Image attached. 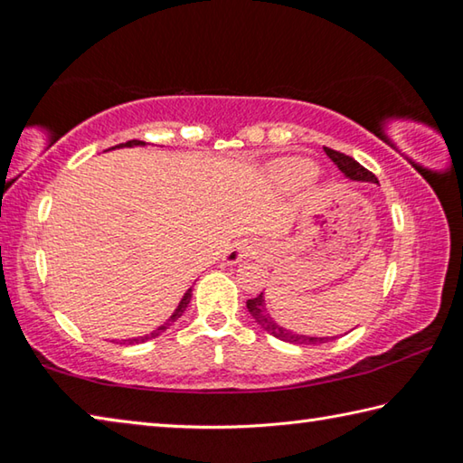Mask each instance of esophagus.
Returning a JSON list of instances; mask_svg holds the SVG:
<instances>
[{"label":"esophagus","instance_id":"34e87169","mask_svg":"<svg viewBox=\"0 0 463 463\" xmlns=\"http://www.w3.org/2000/svg\"><path fill=\"white\" fill-rule=\"evenodd\" d=\"M247 255H249V247H245V245H237L234 249H231L229 253H226L224 261H226V263H239L241 260H245Z\"/></svg>","mask_w":463,"mask_h":463}]
</instances>
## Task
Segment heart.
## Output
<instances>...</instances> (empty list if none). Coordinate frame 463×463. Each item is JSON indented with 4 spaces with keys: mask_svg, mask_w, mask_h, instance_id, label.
<instances>
[{
    "mask_svg": "<svg viewBox=\"0 0 463 463\" xmlns=\"http://www.w3.org/2000/svg\"><path fill=\"white\" fill-rule=\"evenodd\" d=\"M315 175H317L315 163L308 159H300V156H292V159H284L273 165V177H276L278 184L286 187L308 184Z\"/></svg>",
    "mask_w": 463,
    "mask_h": 463,
    "instance_id": "1",
    "label": "heart"
}]
</instances>
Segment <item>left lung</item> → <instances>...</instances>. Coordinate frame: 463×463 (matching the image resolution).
<instances>
[{
    "label": "left lung",
    "mask_w": 463,
    "mask_h": 463,
    "mask_svg": "<svg viewBox=\"0 0 463 463\" xmlns=\"http://www.w3.org/2000/svg\"><path fill=\"white\" fill-rule=\"evenodd\" d=\"M325 153L328 155V159H331L336 167L341 169V174L345 177L354 179V182H372V184H378V177H375L372 171H367L364 165H359V163L354 159V156L339 153V151H333V148L325 146ZM247 308L250 312V317L255 318L257 325H261L263 331H268L269 335L276 336L279 341H286V343H294V345H320V343H326L331 341L333 336H308V335H298L288 331V328L279 326L276 320L269 317L268 308H265V298L263 292L257 296V298H250L247 300Z\"/></svg>",
    "instance_id": "left-lung-1"
}]
</instances>
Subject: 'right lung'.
<instances>
[{"label": "right lung", "mask_w": 463, "mask_h": 463, "mask_svg": "<svg viewBox=\"0 0 463 463\" xmlns=\"http://www.w3.org/2000/svg\"><path fill=\"white\" fill-rule=\"evenodd\" d=\"M145 143L143 140H128V143H120V145H116V146H143ZM116 146H112V148H116ZM190 300H192V289H187V292L184 294V298H182V302H179V307L175 308V312L174 315H171L169 318H167V323H163L161 326H156L153 333H148V335H145V336H135V339H128L127 343L128 345H135V343H145V341H148V339H155V336H159L163 331H167V328L175 323V320L184 315V310L187 308V304H190Z\"/></svg>", "instance_id": "right-lung-1"}]
</instances>
